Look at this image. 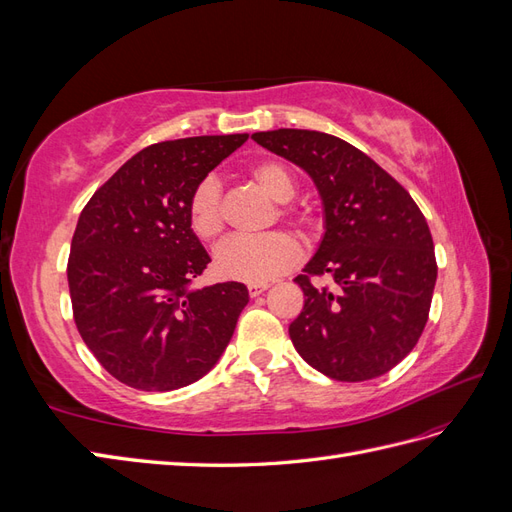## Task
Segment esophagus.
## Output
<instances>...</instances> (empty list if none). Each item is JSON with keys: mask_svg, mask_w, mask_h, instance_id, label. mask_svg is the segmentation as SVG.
I'll use <instances>...</instances> for the list:
<instances>
[{"mask_svg": "<svg viewBox=\"0 0 512 512\" xmlns=\"http://www.w3.org/2000/svg\"><path fill=\"white\" fill-rule=\"evenodd\" d=\"M269 288V284H250L247 286V292H250V297H258V294H262Z\"/></svg>", "mask_w": 512, "mask_h": 512, "instance_id": "1", "label": "esophagus"}]
</instances>
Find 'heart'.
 I'll return each mask as SVG.
<instances>
[{
  "label": "heart",
  "instance_id": "1",
  "mask_svg": "<svg viewBox=\"0 0 512 512\" xmlns=\"http://www.w3.org/2000/svg\"><path fill=\"white\" fill-rule=\"evenodd\" d=\"M247 175L267 192L275 203H282L277 215L309 237L314 232V220L303 207L292 205L297 194V179L292 170L275 158L256 160L247 166ZM188 220L194 235L200 241H215L226 228V209L218 179L205 177L190 194ZM301 247L284 232H273L256 241L230 239L215 252V269L222 277L247 284H265L273 277L286 273L297 265Z\"/></svg>",
  "mask_w": 512,
  "mask_h": 512
}]
</instances>
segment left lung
I'll return each mask as SVG.
<instances>
[{
	"mask_svg": "<svg viewBox=\"0 0 512 512\" xmlns=\"http://www.w3.org/2000/svg\"><path fill=\"white\" fill-rule=\"evenodd\" d=\"M314 179L324 237L294 277L305 294L290 339L320 374L363 382L391 371L421 337L438 265L425 215L384 168L342 138L316 130L252 134ZM329 274L333 287H314Z\"/></svg>",
	"mask_w": 512,
	"mask_h": 512,
	"instance_id": "left-lung-1",
	"label": "left lung"
}]
</instances>
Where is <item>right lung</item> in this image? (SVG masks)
Masks as SVG:
<instances>
[{
	"label": "right lung",
	"mask_w": 512,
	"mask_h": 512,
	"mask_svg": "<svg viewBox=\"0 0 512 512\" xmlns=\"http://www.w3.org/2000/svg\"><path fill=\"white\" fill-rule=\"evenodd\" d=\"M245 141L226 134L149 145L81 211L68 258L76 329L132 389L164 393L203 378L250 301L239 282L188 288L211 262L190 228V194Z\"/></svg>",
	"instance_id": "add662e5"
}]
</instances>
